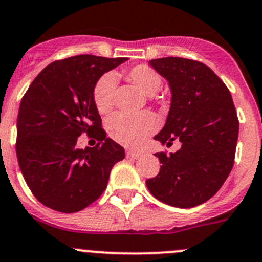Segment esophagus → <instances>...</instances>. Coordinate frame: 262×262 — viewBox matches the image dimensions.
<instances>
[{
	"mask_svg": "<svg viewBox=\"0 0 262 262\" xmlns=\"http://www.w3.org/2000/svg\"><path fill=\"white\" fill-rule=\"evenodd\" d=\"M141 155L142 154L139 151H133V149H128V151H126V157H128V159H139Z\"/></svg>",
	"mask_w": 262,
	"mask_h": 262,
	"instance_id": "esophagus-1",
	"label": "esophagus"
}]
</instances>
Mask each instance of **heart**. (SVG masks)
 <instances>
[{
  "label": "heart",
  "mask_w": 262,
  "mask_h": 262,
  "mask_svg": "<svg viewBox=\"0 0 262 262\" xmlns=\"http://www.w3.org/2000/svg\"><path fill=\"white\" fill-rule=\"evenodd\" d=\"M128 80H130L144 95L152 96L159 92L162 87V79L159 73L148 65H136L125 70ZM116 79L111 73L101 75L92 88V100L95 107L102 115L108 114L114 107V95H115ZM107 133L114 141L124 146H137L146 137L154 133L157 128L156 116L148 111L125 115L115 114L106 124Z\"/></svg>",
  "instance_id": "obj_1"
}]
</instances>
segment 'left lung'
<instances>
[{
  "label": "left lung",
  "instance_id": "left-lung-1",
  "mask_svg": "<svg viewBox=\"0 0 262 262\" xmlns=\"http://www.w3.org/2000/svg\"><path fill=\"white\" fill-rule=\"evenodd\" d=\"M148 63L171 91L166 123L155 139L166 146L177 139L182 147L175 154H155L162 165L147 188L170 206H199L222 188L234 164L239 121L232 96L200 61L162 57Z\"/></svg>",
  "mask_w": 262,
  "mask_h": 262
}]
</instances>
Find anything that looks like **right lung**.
I'll list each match as a JSON object with an SVG mask.
<instances>
[{"label": "right lung", "mask_w": 262, "mask_h": 262, "mask_svg": "<svg viewBox=\"0 0 262 262\" xmlns=\"http://www.w3.org/2000/svg\"><path fill=\"white\" fill-rule=\"evenodd\" d=\"M126 60L78 55L53 61L28 88L17 115L16 156L28 187L45 206L67 214L85 209L106 189L114 165L125 157L123 147L101 128L92 88ZM82 133L97 139L98 146L78 149Z\"/></svg>", "instance_id": "right-lung-1"}]
</instances>
